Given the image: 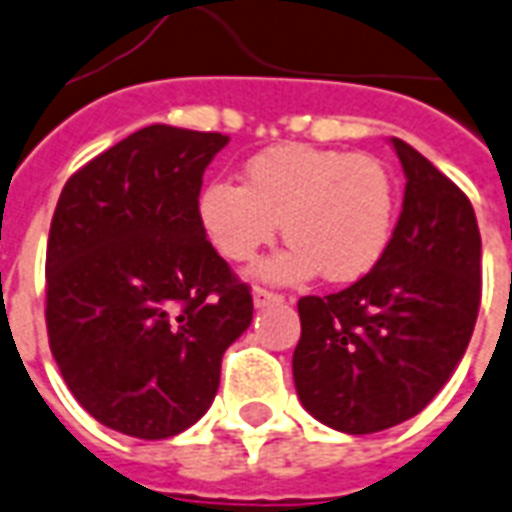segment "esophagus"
<instances>
[{"label":"esophagus","mask_w":512,"mask_h":512,"mask_svg":"<svg viewBox=\"0 0 512 512\" xmlns=\"http://www.w3.org/2000/svg\"><path fill=\"white\" fill-rule=\"evenodd\" d=\"M285 296L275 291H267V288H253V304L256 307H272V304H283Z\"/></svg>","instance_id":"1"}]
</instances>
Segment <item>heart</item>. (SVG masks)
Segmentation results:
<instances>
[{"mask_svg": "<svg viewBox=\"0 0 512 512\" xmlns=\"http://www.w3.org/2000/svg\"><path fill=\"white\" fill-rule=\"evenodd\" d=\"M243 176V186L216 178L197 197V221L224 259L248 264L283 224L291 248L264 264L275 280L320 272L328 283H355L382 261L398 189L376 157L283 144L253 154Z\"/></svg>", "mask_w": 512, "mask_h": 512, "instance_id": "b5f03b06", "label": "heart"}]
</instances>
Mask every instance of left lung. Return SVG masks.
Masks as SVG:
<instances>
[{"mask_svg":"<svg viewBox=\"0 0 512 512\" xmlns=\"http://www.w3.org/2000/svg\"><path fill=\"white\" fill-rule=\"evenodd\" d=\"M406 173L392 240L358 283L301 296L293 382L301 406L339 433L395 427L441 392L481 307V232L467 194L392 138Z\"/></svg>","mask_w":512,"mask_h":512,"instance_id":"left-lung-1","label":"left lung"}]
</instances>
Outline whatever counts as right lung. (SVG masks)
Wrapping results in <instances>:
<instances>
[{
	"mask_svg": "<svg viewBox=\"0 0 512 512\" xmlns=\"http://www.w3.org/2000/svg\"><path fill=\"white\" fill-rule=\"evenodd\" d=\"M229 136L149 125L66 181L47 237V339L63 382L117 433L162 441L211 408L221 358L251 326L240 283L197 221Z\"/></svg>",
	"mask_w": 512,
	"mask_h": 512,
	"instance_id": "1",
	"label": "right lung"
}]
</instances>
